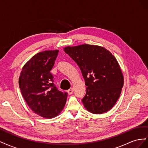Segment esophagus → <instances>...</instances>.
Returning <instances> with one entry per match:
<instances>
[{
  "mask_svg": "<svg viewBox=\"0 0 148 148\" xmlns=\"http://www.w3.org/2000/svg\"><path fill=\"white\" fill-rule=\"evenodd\" d=\"M73 88H70V89H69V90H68V93L69 94V95H71V94L73 93Z\"/></svg>",
  "mask_w": 148,
  "mask_h": 148,
  "instance_id": "esophagus-1",
  "label": "esophagus"
}]
</instances>
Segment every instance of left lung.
Wrapping results in <instances>:
<instances>
[{"instance_id":"8db88e82","label":"left lung","mask_w":148,"mask_h":148,"mask_svg":"<svg viewBox=\"0 0 148 148\" xmlns=\"http://www.w3.org/2000/svg\"><path fill=\"white\" fill-rule=\"evenodd\" d=\"M64 51L81 70L86 86L82 100L89 112L101 114L110 110L120 97L123 76L117 59L104 47L82 44Z\"/></svg>"}]
</instances>
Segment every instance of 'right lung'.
<instances>
[{"label": "right lung", "mask_w": 148, "mask_h": 148, "mask_svg": "<svg viewBox=\"0 0 148 148\" xmlns=\"http://www.w3.org/2000/svg\"><path fill=\"white\" fill-rule=\"evenodd\" d=\"M59 50L44 51L34 55L23 66L19 86L26 104L34 113L52 119L63 110L67 93L61 92L53 84L51 70Z\"/></svg>", "instance_id": "add662e5"}]
</instances>
